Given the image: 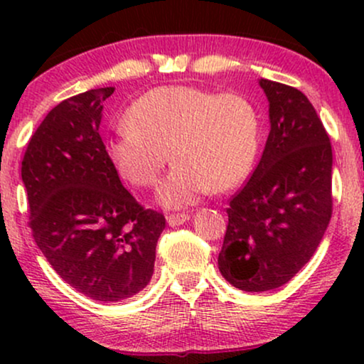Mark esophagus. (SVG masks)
I'll use <instances>...</instances> for the list:
<instances>
[{
  "label": "esophagus",
  "instance_id": "obj_1",
  "mask_svg": "<svg viewBox=\"0 0 364 364\" xmlns=\"http://www.w3.org/2000/svg\"><path fill=\"white\" fill-rule=\"evenodd\" d=\"M190 220V215L188 214H169L168 215V224L171 228H174V225H181Z\"/></svg>",
  "mask_w": 364,
  "mask_h": 364
}]
</instances>
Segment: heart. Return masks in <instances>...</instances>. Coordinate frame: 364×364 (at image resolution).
Masks as SVG:
<instances>
[{
	"label": "heart",
	"instance_id": "1",
	"mask_svg": "<svg viewBox=\"0 0 364 364\" xmlns=\"http://www.w3.org/2000/svg\"><path fill=\"white\" fill-rule=\"evenodd\" d=\"M260 145V118L240 94H217L191 85L157 87L124 112V124L106 141V156L135 186L156 185L161 205L181 208L212 190L240 185L252 171Z\"/></svg>",
	"mask_w": 364,
	"mask_h": 364
}]
</instances>
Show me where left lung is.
Returning a JSON list of instances; mask_svg holds the SVG:
<instances>
[{
	"label": "left lung",
	"instance_id": "8db88e82",
	"mask_svg": "<svg viewBox=\"0 0 364 364\" xmlns=\"http://www.w3.org/2000/svg\"><path fill=\"white\" fill-rule=\"evenodd\" d=\"M270 132L262 159L228 208L219 270L237 289L263 292L310 262L332 217V147L303 92L260 78Z\"/></svg>",
	"mask_w": 364,
	"mask_h": 364
}]
</instances>
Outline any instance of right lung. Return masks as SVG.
Masks as SVG:
<instances>
[{"label":"right lung","mask_w":364,"mask_h":364,"mask_svg":"<svg viewBox=\"0 0 364 364\" xmlns=\"http://www.w3.org/2000/svg\"><path fill=\"white\" fill-rule=\"evenodd\" d=\"M112 92L92 89L53 107L22 161L37 246L63 281L102 303L147 286L166 228L164 215L145 210L107 161L99 127Z\"/></svg>","instance_id":"obj_1"}]
</instances>
